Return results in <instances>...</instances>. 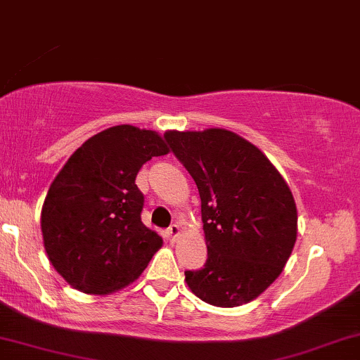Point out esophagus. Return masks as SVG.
<instances>
[{
	"mask_svg": "<svg viewBox=\"0 0 360 360\" xmlns=\"http://www.w3.org/2000/svg\"><path fill=\"white\" fill-rule=\"evenodd\" d=\"M166 233H167V237L171 238L172 242H176V238L179 237V233H181L179 225H176V223H174V225H171V226H169V229H167Z\"/></svg>",
	"mask_w": 360,
	"mask_h": 360,
	"instance_id": "34e87169",
	"label": "esophagus"
}]
</instances>
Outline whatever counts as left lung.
Here are the masks:
<instances>
[{
    "instance_id": "obj_1",
    "label": "left lung",
    "mask_w": 360,
    "mask_h": 360,
    "mask_svg": "<svg viewBox=\"0 0 360 360\" xmlns=\"http://www.w3.org/2000/svg\"><path fill=\"white\" fill-rule=\"evenodd\" d=\"M164 139L201 198L208 259L184 272L186 283L213 307L249 303L278 279L295 247L291 189L254 143L225 128L169 130Z\"/></svg>"
}]
</instances>
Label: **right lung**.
I'll return each mask as SVG.
<instances>
[{
    "label": "right lung",
    "mask_w": 360,
    "mask_h": 360,
    "mask_svg": "<svg viewBox=\"0 0 360 360\" xmlns=\"http://www.w3.org/2000/svg\"><path fill=\"white\" fill-rule=\"evenodd\" d=\"M169 148L157 131L106 128L86 140L52 181L42 206L44 247L59 274L86 295L134 283L162 237L142 223L140 167Z\"/></svg>",
    "instance_id": "1"
}]
</instances>
